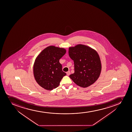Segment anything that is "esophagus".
<instances>
[{"label":"esophagus","mask_w":132,"mask_h":132,"mask_svg":"<svg viewBox=\"0 0 132 132\" xmlns=\"http://www.w3.org/2000/svg\"><path fill=\"white\" fill-rule=\"evenodd\" d=\"M66 73H67V75L68 76H69V75H70L71 74V72H70V71H68V72Z\"/></svg>","instance_id":"obj_1"}]
</instances>
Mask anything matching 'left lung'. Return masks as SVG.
<instances>
[{"instance_id":"8db88e82","label":"left lung","mask_w":132,"mask_h":132,"mask_svg":"<svg viewBox=\"0 0 132 132\" xmlns=\"http://www.w3.org/2000/svg\"><path fill=\"white\" fill-rule=\"evenodd\" d=\"M68 53L75 65V73L69 76L71 80L83 88L94 84L102 69L100 59L96 51L88 46L79 44L70 47Z\"/></svg>"}]
</instances>
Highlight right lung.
I'll return each mask as SVG.
<instances>
[{"label":"right lung","mask_w":132,"mask_h":132,"mask_svg":"<svg viewBox=\"0 0 132 132\" xmlns=\"http://www.w3.org/2000/svg\"><path fill=\"white\" fill-rule=\"evenodd\" d=\"M66 50L54 46L46 47L36 59L34 75L37 84L46 90L57 87L64 76L59 59L66 53Z\"/></svg>","instance_id":"right-lung-1"}]
</instances>
